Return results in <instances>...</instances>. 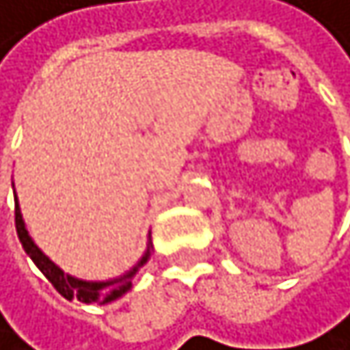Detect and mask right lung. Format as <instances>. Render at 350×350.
Masks as SVG:
<instances>
[{
	"label": "right lung",
	"instance_id": "add662e5",
	"mask_svg": "<svg viewBox=\"0 0 350 350\" xmlns=\"http://www.w3.org/2000/svg\"><path fill=\"white\" fill-rule=\"evenodd\" d=\"M16 201V210H14V220H16V233H18V239L25 247V252L31 256V260L37 265V269L42 271L46 275V279L50 281V284L58 290V294H62L66 300H71V298H77L85 304H92V302H96V304H109L117 298H122L130 288H132V277L136 275V271L149 260L151 256V247L153 243L149 241V245H146V252H144V256L140 258V262L124 273L122 277H115V279H109V281H83V279H75L71 275H66L64 271H60L46 254L39 250L35 245V241L29 237V231L25 228V220H23V214H21V208H18V199Z\"/></svg>",
	"mask_w": 350,
	"mask_h": 350
}]
</instances>
